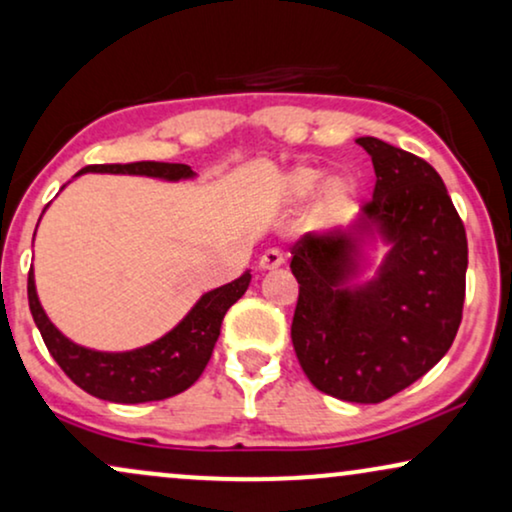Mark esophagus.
<instances>
[{
	"label": "esophagus",
	"mask_w": 512,
	"mask_h": 512,
	"mask_svg": "<svg viewBox=\"0 0 512 512\" xmlns=\"http://www.w3.org/2000/svg\"><path fill=\"white\" fill-rule=\"evenodd\" d=\"M283 262H286V260H283V252L278 250V248H269L260 257V269H264V271L278 269V267H283Z\"/></svg>",
	"instance_id": "esophagus-1"
}]
</instances>
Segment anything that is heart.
<instances>
[{"label": "heart", "instance_id": "1", "mask_svg": "<svg viewBox=\"0 0 512 512\" xmlns=\"http://www.w3.org/2000/svg\"><path fill=\"white\" fill-rule=\"evenodd\" d=\"M316 186H319V172L314 170H297L293 174V191L297 196H307V193H312ZM342 193V186H335V196H340Z\"/></svg>", "mask_w": 512, "mask_h": 512}]
</instances>
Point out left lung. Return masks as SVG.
<instances>
[{
    "label": "left lung",
    "instance_id": "left-lung-1",
    "mask_svg": "<svg viewBox=\"0 0 512 512\" xmlns=\"http://www.w3.org/2000/svg\"><path fill=\"white\" fill-rule=\"evenodd\" d=\"M357 141L375 167L366 222H378L394 248L371 286L349 293L338 288L354 250L349 236L297 238L290 338L316 390L380 404L449 352L463 319L468 238L435 167L380 139Z\"/></svg>",
    "mask_w": 512,
    "mask_h": 512
}]
</instances>
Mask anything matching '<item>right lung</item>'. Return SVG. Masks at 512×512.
<instances>
[{
  "label": "right lung",
  "mask_w": 512,
  "mask_h": 512,
  "mask_svg": "<svg viewBox=\"0 0 512 512\" xmlns=\"http://www.w3.org/2000/svg\"><path fill=\"white\" fill-rule=\"evenodd\" d=\"M82 172L146 174V177L160 179H184L193 174L189 165L153 163V160L127 165H87L77 174ZM248 283L250 274H243L236 281L203 295L196 307L186 314V319L165 338L122 354L84 349L58 333L37 300L32 269L28 274V302L49 354L77 387H82L92 397L115 401V404H144V401L174 397L196 383L212 357L224 314L229 312L231 304L241 300Z\"/></svg>",
  "instance_id": "add662e5"
}]
</instances>
